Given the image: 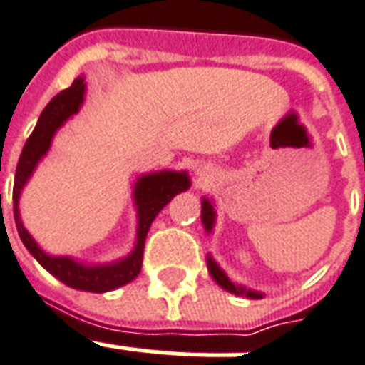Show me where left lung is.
Returning <instances> with one entry per match:
<instances>
[{
  "label": "left lung",
  "mask_w": 365,
  "mask_h": 365,
  "mask_svg": "<svg viewBox=\"0 0 365 365\" xmlns=\"http://www.w3.org/2000/svg\"><path fill=\"white\" fill-rule=\"evenodd\" d=\"M214 216H216V214H214V207L210 205V201H208V199H202V224H205V227H207V232H210V230H212ZM208 269H210V274H212L214 282L218 283L220 287H224L226 291H230V293L247 294V297H252V299H255V297H257V299L258 297H262L260 293H252V291H247V289L233 285V283L227 279V275L224 274V272H222L218 266H216V262H214L212 258H208Z\"/></svg>",
  "instance_id": "left-lung-1"
}]
</instances>
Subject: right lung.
I'll list each match as a JSON object with an SVG mask.
<instances>
[{"label": "right lung", "mask_w": 365, "mask_h": 365, "mask_svg": "<svg viewBox=\"0 0 365 365\" xmlns=\"http://www.w3.org/2000/svg\"><path fill=\"white\" fill-rule=\"evenodd\" d=\"M83 78H76L71 88H66L55 96L47 103L43 113L40 115V120L36 124L34 132L24 143V149L21 153L19 164H16L15 185H13V214H15L16 232L21 235L22 243L30 250V255L43 266V268L53 274L57 279L68 285L72 289L80 291H90V293H107L116 287L126 285L132 279L138 277L141 272V262H143V247H145V237L153 220L163 210L168 202L189 187V178L185 172H157V174H147L139 178L135 183V207H138V245L128 258L118 260V262L105 264V266H83V264L74 262L68 257H51L46 255L38 247L30 233L24 230L21 222V212H19V197L24 187V183L30 178L36 164L47 153L51 145L53 133L57 132L66 122L68 116L78 113V108L83 101Z\"/></svg>", "instance_id": "add662e5"}]
</instances>
